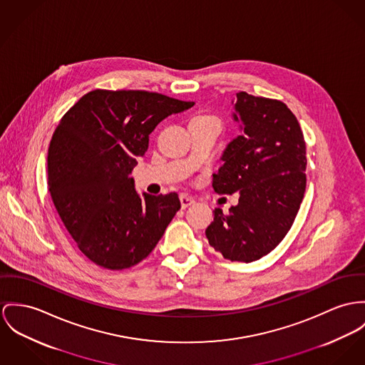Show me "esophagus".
I'll return each mask as SVG.
<instances>
[{"instance_id":"esophagus-1","label":"esophagus","mask_w":365,"mask_h":365,"mask_svg":"<svg viewBox=\"0 0 365 365\" xmlns=\"http://www.w3.org/2000/svg\"><path fill=\"white\" fill-rule=\"evenodd\" d=\"M180 205H182V208H187L189 205H192L193 202H195V200L192 198V197L187 196V195H180Z\"/></svg>"}]
</instances>
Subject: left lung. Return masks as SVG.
I'll return each mask as SVG.
<instances>
[{
	"label": "left lung",
	"instance_id": "1",
	"mask_svg": "<svg viewBox=\"0 0 365 365\" xmlns=\"http://www.w3.org/2000/svg\"><path fill=\"white\" fill-rule=\"evenodd\" d=\"M235 120L243 135L224 151L214 173L218 195L239 192V204L214 211L205 236L230 261L252 262L272 252L289 232L306 192V141L297 118L284 103L236 94Z\"/></svg>",
	"mask_w": 365,
	"mask_h": 365
}]
</instances>
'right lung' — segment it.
<instances>
[{
	"mask_svg": "<svg viewBox=\"0 0 365 365\" xmlns=\"http://www.w3.org/2000/svg\"><path fill=\"white\" fill-rule=\"evenodd\" d=\"M193 106L144 90L96 88L61 118L48 147V190L79 250L98 267L139 264L180 210L175 192L141 198L129 173L155 126Z\"/></svg>",
	"mask_w": 365,
	"mask_h": 365,
	"instance_id": "obj_1",
	"label": "right lung"
}]
</instances>
